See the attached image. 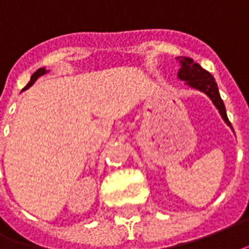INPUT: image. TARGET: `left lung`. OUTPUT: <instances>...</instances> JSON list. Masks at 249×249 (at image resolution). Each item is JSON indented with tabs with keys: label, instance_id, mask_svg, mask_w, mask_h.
Listing matches in <instances>:
<instances>
[{
	"label": "left lung",
	"instance_id": "obj_1",
	"mask_svg": "<svg viewBox=\"0 0 249 249\" xmlns=\"http://www.w3.org/2000/svg\"><path fill=\"white\" fill-rule=\"evenodd\" d=\"M177 60H180V64H181V68H180V71L177 73L178 79L182 80V82H185V84L189 86V87L199 89V91H202V92H204L206 95L209 96L210 99H211V102L214 103V106L219 111L221 117L224 118L225 123L233 129L231 121H229V118L226 116L224 101L221 99L217 83H215V79L213 77V75L210 72H207L206 69H203L192 58L178 57Z\"/></svg>",
	"mask_w": 249,
	"mask_h": 249
}]
</instances>
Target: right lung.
I'll return each mask as SVG.
<instances>
[{
    "instance_id": "right-lung-1",
    "label": "right lung",
    "mask_w": 249,
    "mask_h": 249,
    "mask_svg": "<svg viewBox=\"0 0 249 249\" xmlns=\"http://www.w3.org/2000/svg\"><path fill=\"white\" fill-rule=\"evenodd\" d=\"M47 72H49V71H46L45 68H40V69H38L36 72H34V73H32V76H31V80H30V82H28V84H27L24 89H23V91H24V89H30L32 84L36 82V79H38V77L43 76L45 73H47Z\"/></svg>"
}]
</instances>
